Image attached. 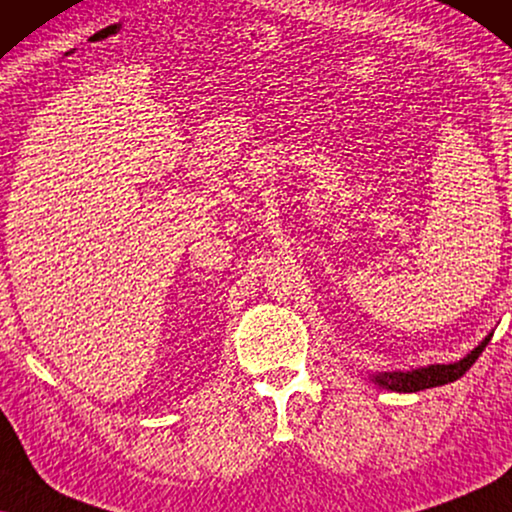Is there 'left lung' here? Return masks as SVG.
Returning <instances> with one entry per match:
<instances>
[{
  "mask_svg": "<svg viewBox=\"0 0 512 512\" xmlns=\"http://www.w3.org/2000/svg\"><path fill=\"white\" fill-rule=\"evenodd\" d=\"M489 338H492V334H489L485 341H482L478 348L471 352V355H466L464 359H459V362H455V364L424 366V369H415V371H408V373H403V371L378 373L376 383L383 385L385 390H392V392H420V390H429V387L455 383L457 378H462L464 373L475 364V359H478L480 352L485 350Z\"/></svg>",
  "mask_w": 512,
  "mask_h": 512,
  "instance_id": "8db88e82",
  "label": "left lung"
}]
</instances>
